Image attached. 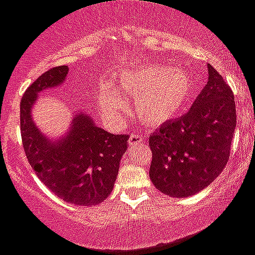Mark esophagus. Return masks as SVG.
I'll use <instances>...</instances> for the list:
<instances>
[{
  "mask_svg": "<svg viewBox=\"0 0 255 255\" xmlns=\"http://www.w3.org/2000/svg\"><path fill=\"white\" fill-rule=\"evenodd\" d=\"M144 141V135L140 132V134H132L131 136L129 137V145H135L139 144V142Z\"/></svg>",
  "mask_w": 255,
  "mask_h": 255,
  "instance_id": "1",
  "label": "esophagus"
}]
</instances>
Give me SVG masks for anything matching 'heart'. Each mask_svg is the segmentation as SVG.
<instances>
[{
    "label": "heart",
    "instance_id": "1",
    "mask_svg": "<svg viewBox=\"0 0 255 255\" xmlns=\"http://www.w3.org/2000/svg\"><path fill=\"white\" fill-rule=\"evenodd\" d=\"M119 87L135 95V110L144 123L161 125L183 114L193 96L191 77L183 70L169 65H146L121 72ZM99 110L111 128L125 123L128 101L113 84L99 89Z\"/></svg>",
    "mask_w": 255,
    "mask_h": 255
}]
</instances>
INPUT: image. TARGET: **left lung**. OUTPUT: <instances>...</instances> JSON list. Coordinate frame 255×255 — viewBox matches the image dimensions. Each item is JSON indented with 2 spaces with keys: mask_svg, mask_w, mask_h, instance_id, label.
<instances>
[{
  "mask_svg": "<svg viewBox=\"0 0 255 255\" xmlns=\"http://www.w3.org/2000/svg\"><path fill=\"white\" fill-rule=\"evenodd\" d=\"M208 82L190 110L162 124L149 137L150 179L157 190L186 198L214 181L227 165L237 126L234 95L208 65Z\"/></svg>",
  "mask_w": 255,
  "mask_h": 255,
  "instance_id": "8db88e82",
  "label": "left lung"
}]
</instances>
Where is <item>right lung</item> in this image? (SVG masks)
I'll return each mask as SVG.
<instances>
[{"label":"right lung","mask_w":255,"mask_h":255,"mask_svg":"<svg viewBox=\"0 0 255 255\" xmlns=\"http://www.w3.org/2000/svg\"><path fill=\"white\" fill-rule=\"evenodd\" d=\"M67 74V66L53 67L23 95L20 109L23 149L36 175L55 195L70 204L91 207L103 203L113 191L129 136L105 131L80 110L57 139L41 131L32 118L38 94L61 86Z\"/></svg>","instance_id":"right-lung-1"}]
</instances>
